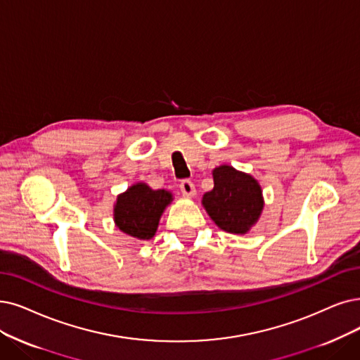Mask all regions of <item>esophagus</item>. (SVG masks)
<instances>
[{
    "label": "esophagus",
    "instance_id": "esophagus-1",
    "mask_svg": "<svg viewBox=\"0 0 360 360\" xmlns=\"http://www.w3.org/2000/svg\"><path fill=\"white\" fill-rule=\"evenodd\" d=\"M180 191L184 196L188 198H193L196 195V189H195V184L191 180H181L180 183Z\"/></svg>",
    "mask_w": 360,
    "mask_h": 360
}]
</instances>
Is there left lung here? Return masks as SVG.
Masks as SVG:
<instances>
[{
	"instance_id": "left-lung-1",
	"label": "left lung",
	"mask_w": 360,
	"mask_h": 360,
	"mask_svg": "<svg viewBox=\"0 0 360 360\" xmlns=\"http://www.w3.org/2000/svg\"><path fill=\"white\" fill-rule=\"evenodd\" d=\"M214 188L202 196L211 220L229 233L245 235L260 219L264 200L258 181L230 165L212 169Z\"/></svg>"
}]
</instances>
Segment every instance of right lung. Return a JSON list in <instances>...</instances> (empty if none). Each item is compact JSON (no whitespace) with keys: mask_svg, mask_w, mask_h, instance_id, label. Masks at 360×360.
<instances>
[{"mask_svg":"<svg viewBox=\"0 0 360 360\" xmlns=\"http://www.w3.org/2000/svg\"><path fill=\"white\" fill-rule=\"evenodd\" d=\"M172 195L168 191H153L146 183H136L118 195L113 208L115 224L124 233L140 240L153 238L160 219Z\"/></svg>","mask_w":360,"mask_h":360,"instance_id":"right-lung-1","label":"right lung"}]
</instances>
